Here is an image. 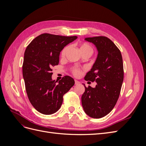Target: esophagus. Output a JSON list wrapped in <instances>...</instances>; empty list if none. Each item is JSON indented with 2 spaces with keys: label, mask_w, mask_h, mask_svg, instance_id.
I'll return each instance as SVG.
<instances>
[{
  "label": "esophagus",
  "mask_w": 146,
  "mask_h": 146,
  "mask_svg": "<svg viewBox=\"0 0 146 146\" xmlns=\"http://www.w3.org/2000/svg\"><path fill=\"white\" fill-rule=\"evenodd\" d=\"M79 83H80V82H78L77 80H75V84H76V85H78Z\"/></svg>",
  "instance_id": "obj_1"
}]
</instances>
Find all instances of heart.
I'll return each instance as SVG.
<instances>
[{
	"label": "heart",
	"instance_id": "obj_1",
	"mask_svg": "<svg viewBox=\"0 0 146 146\" xmlns=\"http://www.w3.org/2000/svg\"><path fill=\"white\" fill-rule=\"evenodd\" d=\"M79 47V50L81 52L82 55H88L90 56L92 52V47L87 42H81L78 44ZM69 49V46H67L63 48V49L61 51V56L64 57L66 54H67ZM73 74L75 76H78L80 74V70L78 68H74L72 70Z\"/></svg>",
	"mask_w": 146,
	"mask_h": 146
}]
</instances>
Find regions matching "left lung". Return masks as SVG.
<instances>
[{"instance_id": "left-lung-1", "label": "left lung", "mask_w": 146, "mask_h": 146, "mask_svg": "<svg viewBox=\"0 0 146 146\" xmlns=\"http://www.w3.org/2000/svg\"><path fill=\"white\" fill-rule=\"evenodd\" d=\"M98 51L95 63L85 77L86 81L96 82L95 88H86L82 96L85 113L92 118H101L115 106L123 80V67L121 51L105 36L86 38Z\"/></svg>"}]
</instances>
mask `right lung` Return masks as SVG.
I'll return each instance as SVG.
<instances>
[{"label":"right lung","mask_w":146,"mask_h":146,"mask_svg":"<svg viewBox=\"0 0 146 146\" xmlns=\"http://www.w3.org/2000/svg\"><path fill=\"white\" fill-rule=\"evenodd\" d=\"M77 38L43 33L26 48L23 65L25 90L31 104L39 113H56L62 105L63 95L74 85V79L68 76L56 84L52 79V68L58 64L60 52Z\"/></svg>","instance_id":"1"}]
</instances>
